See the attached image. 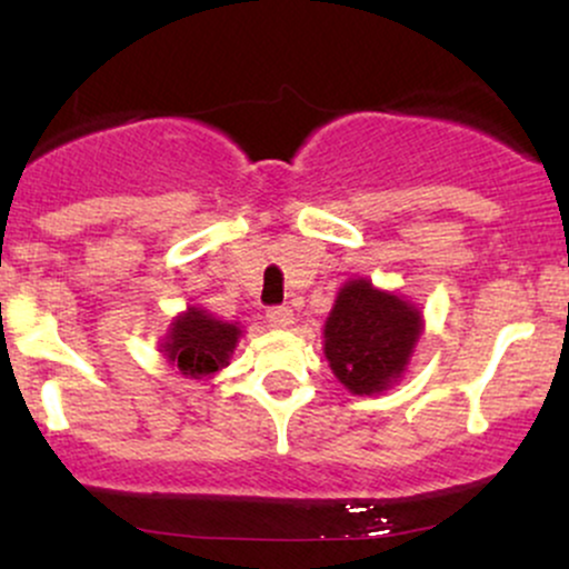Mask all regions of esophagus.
I'll list each match as a JSON object with an SVG mask.
<instances>
[{
  "label": "esophagus",
  "mask_w": 569,
  "mask_h": 569,
  "mask_svg": "<svg viewBox=\"0 0 569 569\" xmlns=\"http://www.w3.org/2000/svg\"><path fill=\"white\" fill-rule=\"evenodd\" d=\"M267 323H270L272 329H289L293 323V312L289 307H270V310H267Z\"/></svg>",
  "instance_id": "34e87169"
}]
</instances>
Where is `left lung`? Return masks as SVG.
Masks as SVG:
<instances>
[{"mask_svg": "<svg viewBox=\"0 0 569 569\" xmlns=\"http://www.w3.org/2000/svg\"><path fill=\"white\" fill-rule=\"evenodd\" d=\"M426 318L396 291L350 278L323 323V356L352 396L385 393L407 375Z\"/></svg>", "mask_w": 569, "mask_h": 569, "instance_id": "obj_1", "label": "left lung"}]
</instances>
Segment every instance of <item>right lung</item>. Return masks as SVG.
<instances>
[{
  "label": "right lung",
  "instance_id": "right-lung-1",
  "mask_svg": "<svg viewBox=\"0 0 569 569\" xmlns=\"http://www.w3.org/2000/svg\"><path fill=\"white\" fill-rule=\"evenodd\" d=\"M240 337L243 329L238 321H219L206 307L189 305L168 326L160 352L187 380H211L217 371L230 367Z\"/></svg>",
  "mask_w": 569,
  "mask_h": 569
}]
</instances>
